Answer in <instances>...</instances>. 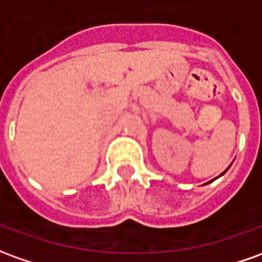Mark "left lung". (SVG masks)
I'll list each match as a JSON object with an SVG mask.
<instances>
[{
  "mask_svg": "<svg viewBox=\"0 0 262 262\" xmlns=\"http://www.w3.org/2000/svg\"><path fill=\"white\" fill-rule=\"evenodd\" d=\"M225 171H227V169H225ZM225 171H224V172H225ZM224 172H223V174H224ZM223 174H221V176H223ZM221 176H220V177H221Z\"/></svg>",
  "mask_w": 262,
  "mask_h": 262,
  "instance_id": "left-lung-1",
  "label": "left lung"
}]
</instances>
